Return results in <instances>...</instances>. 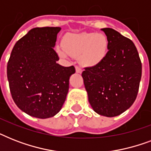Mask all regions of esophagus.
<instances>
[{
  "label": "esophagus",
  "instance_id": "esophagus-1",
  "mask_svg": "<svg viewBox=\"0 0 151 151\" xmlns=\"http://www.w3.org/2000/svg\"><path fill=\"white\" fill-rule=\"evenodd\" d=\"M75 69H76V72H77V73H81V72H82V69L81 68L80 66H75Z\"/></svg>",
  "mask_w": 151,
  "mask_h": 151
}]
</instances>
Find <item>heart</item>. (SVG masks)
Instances as JSON below:
<instances>
[{"mask_svg":"<svg viewBox=\"0 0 151 151\" xmlns=\"http://www.w3.org/2000/svg\"><path fill=\"white\" fill-rule=\"evenodd\" d=\"M108 48L107 37L103 34L81 33L69 34L64 40V48L57 47L59 56L80 59L83 65L94 66L105 58Z\"/></svg>","mask_w":151,"mask_h":151,"instance_id":"heart-1","label":"heart"}]
</instances>
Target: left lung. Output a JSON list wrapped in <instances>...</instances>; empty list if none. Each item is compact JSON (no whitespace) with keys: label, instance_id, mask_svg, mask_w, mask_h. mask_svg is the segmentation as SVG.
Listing matches in <instances>:
<instances>
[{"label":"left lung","instance_id":"8db88e82","mask_svg":"<svg viewBox=\"0 0 151 151\" xmlns=\"http://www.w3.org/2000/svg\"><path fill=\"white\" fill-rule=\"evenodd\" d=\"M108 52L99 64L82 72L88 102L95 112L115 117L128 110L138 94L142 63L134 43L111 28L102 29Z\"/></svg>","mask_w":151,"mask_h":151}]
</instances>
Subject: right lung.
<instances>
[{
  "instance_id": "obj_1",
  "label": "right lung",
  "mask_w": 151,
  "mask_h": 151,
  "mask_svg": "<svg viewBox=\"0 0 151 151\" xmlns=\"http://www.w3.org/2000/svg\"><path fill=\"white\" fill-rule=\"evenodd\" d=\"M60 27H37L15 43L7 66L9 88L20 110L37 118L59 112L69 90L74 66L59 63L54 50Z\"/></svg>"
}]
</instances>
